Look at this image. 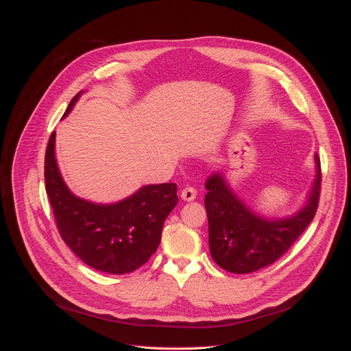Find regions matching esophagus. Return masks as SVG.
Here are the masks:
<instances>
[{
  "label": "esophagus",
  "instance_id": "obj_1",
  "mask_svg": "<svg viewBox=\"0 0 351 351\" xmlns=\"http://www.w3.org/2000/svg\"><path fill=\"white\" fill-rule=\"evenodd\" d=\"M180 197H182L183 200H186V202H192V200H195V197H196V189H195V188H192V186L183 188V189H182V192H180Z\"/></svg>",
  "mask_w": 351,
  "mask_h": 351
}]
</instances>
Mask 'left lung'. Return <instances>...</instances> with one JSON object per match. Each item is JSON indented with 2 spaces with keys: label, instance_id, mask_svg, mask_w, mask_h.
<instances>
[{
  "label": "left lung",
  "instance_id": "obj_1",
  "mask_svg": "<svg viewBox=\"0 0 351 351\" xmlns=\"http://www.w3.org/2000/svg\"><path fill=\"white\" fill-rule=\"evenodd\" d=\"M315 159L317 173L306 205L285 219L259 216L233 193L222 175L213 173L208 178L205 208L209 249L216 265L230 273H252L274 263L291 247L319 206L322 168L317 154Z\"/></svg>",
  "mask_w": 351,
  "mask_h": 351
}]
</instances>
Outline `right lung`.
<instances>
[{"instance_id": "add662e5", "label": "right lung", "mask_w": 351, "mask_h": 351, "mask_svg": "<svg viewBox=\"0 0 351 351\" xmlns=\"http://www.w3.org/2000/svg\"><path fill=\"white\" fill-rule=\"evenodd\" d=\"M72 98L64 118L80 99ZM45 191L62 241L88 266L125 274L143 266L156 252L166 217L178 204L176 183L142 186L117 204L98 205L73 195L55 159V131L45 152Z\"/></svg>"}]
</instances>
